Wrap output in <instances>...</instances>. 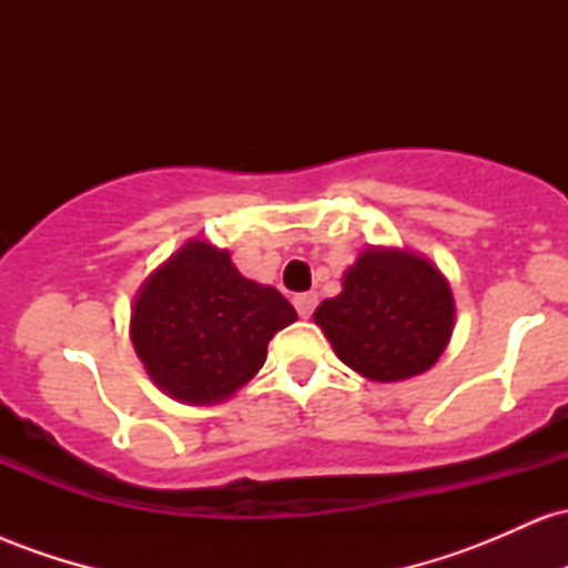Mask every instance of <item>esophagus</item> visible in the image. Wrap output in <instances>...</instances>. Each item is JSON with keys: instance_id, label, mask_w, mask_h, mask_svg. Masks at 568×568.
<instances>
[{"instance_id": "34e87169", "label": "esophagus", "mask_w": 568, "mask_h": 568, "mask_svg": "<svg viewBox=\"0 0 568 568\" xmlns=\"http://www.w3.org/2000/svg\"><path fill=\"white\" fill-rule=\"evenodd\" d=\"M293 306H296L298 315L310 317L317 306V293H298V296L293 298Z\"/></svg>"}]
</instances>
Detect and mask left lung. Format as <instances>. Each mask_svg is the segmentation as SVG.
<instances>
[{
  "label": "left lung",
  "instance_id": "obj_1",
  "mask_svg": "<svg viewBox=\"0 0 568 568\" xmlns=\"http://www.w3.org/2000/svg\"><path fill=\"white\" fill-rule=\"evenodd\" d=\"M448 280L400 247H366L342 293L315 310L338 361L371 382H403L438 363L454 331Z\"/></svg>",
  "mask_w": 568,
  "mask_h": 568
}]
</instances>
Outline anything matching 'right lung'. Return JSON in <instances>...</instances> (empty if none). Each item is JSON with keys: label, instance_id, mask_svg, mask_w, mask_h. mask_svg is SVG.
Segmentation results:
<instances>
[{"label": "right lung", "instance_id": "add662e5", "mask_svg": "<svg viewBox=\"0 0 568 568\" xmlns=\"http://www.w3.org/2000/svg\"><path fill=\"white\" fill-rule=\"evenodd\" d=\"M293 321L288 298L240 275L230 251L189 240L135 293L130 338L162 393L211 406L258 374L270 338Z\"/></svg>", "mask_w": 568, "mask_h": 568}]
</instances>
